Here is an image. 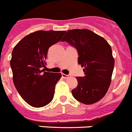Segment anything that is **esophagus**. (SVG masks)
Masks as SVG:
<instances>
[{"mask_svg": "<svg viewBox=\"0 0 132 132\" xmlns=\"http://www.w3.org/2000/svg\"><path fill=\"white\" fill-rule=\"evenodd\" d=\"M61 76H62V77L63 78V79H68V78H69L70 77H71V75H65V74H63V73H62L61 74Z\"/></svg>", "mask_w": 132, "mask_h": 132, "instance_id": "esophagus-1", "label": "esophagus"}]
</instances>
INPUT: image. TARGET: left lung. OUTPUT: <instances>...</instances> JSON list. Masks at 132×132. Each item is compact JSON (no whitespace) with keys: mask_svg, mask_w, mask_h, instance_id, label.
<instances>
[{"mask_svg":"<svg viewBox=\"0 0 132 132\" xmlns=\"http://www.w3.org/2000/svg\"><path fill=\"white\" fill-rule=\"evenodd\" d=\"M77 50L78 63L84 67V77H77L73 97L85 104H92L104 96L111 82L114 67L112 48L102 37L87 29L69 30L61 42Z\"/></svg>","mask_w":132,"mask_h":132,"instance_id":"left-lung-1","label":"left lung"}]
</instances>
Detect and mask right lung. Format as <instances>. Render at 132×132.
<instances>
[{
    "instance_id": "right-lung-1",
    "label": "right lung",
    "mask_w": 132,
    "mask_h": 132,
    "mask_svg": "<svg viewBox=\"0 0 132 132\" xmlns=\"http://www.w3.org/2000/svg\"><path fill=\"white\" fill-rule=\"evenodd\" d=\"M65 31H39L24 37L12 52L10 67L13 82L23 100L35 108L53 100L55 87L61 73L45 72L48 50L59 42Z\"/></svg>"
}]
</instances>
